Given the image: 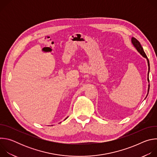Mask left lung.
Masks as SVG:
<instances>
[{
    "instance_id": "left-lung-1",
    "label": "left lung",
    "mask_w": 157,
    "mask_h": 157,
    "mask_svg": "<svg viewBox=\"0 0 157 157\" xmlns=\"http://www.w3.org/2000/svg\"><path fill=\"white\" fill-rule=\"evenodd\" d=\"M132 44H133V46L135 47V48L137 49V50L140 53V55L142 56H144V58H147V61H148V81L149 82V78H148V73H149V70H150V64H149V61H148V58H147V55H146V54H145V53L144 52V49H143V48H142V45H141V44L140 43V42L136 38H134V37H132ZM149 89H150V85H148V92H149ZM148 95V94H147ZM147 98V97H146Z\"/></svg>"
}]
</instances>
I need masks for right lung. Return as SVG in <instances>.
<instances>
[{
    "instance_id": "obj_1",
    "label": "right lung",
    "mask_w": 157,
    "mask_h": 157,
    "mask_svg": "<svg viewBox=\"0 0 157 157\" xmlns=\"http://www.w3.org/2000/svg\"><path fill=\"white\" fill-rule=\"evenodd\" d=\"M68 117H67V118H68ZM67 118H66V119H64V120H66V119H67Z\"/></svg>"
}]
</instances>
